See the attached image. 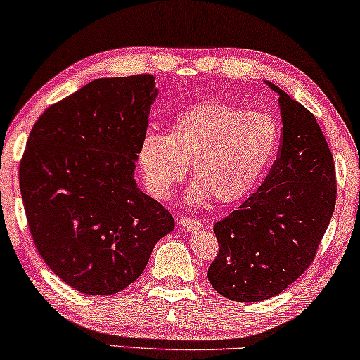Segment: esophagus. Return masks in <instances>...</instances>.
<instances>
[{
  "mask_svg": "<svg viewBox=\"0 0 360 360\" xmlns=\"http://www.w3.org/2000/svg\"><path fill=\"white\" fill-rule=\"evenodd\" d=\"M180 226L181 229L184 231H188V233H191V231H196L201 228V223L198 219L195 218H188V216H184V218L180 219Z\"/></svg>",
  "mask_w": 360,
  "mask_h": 360,
  "instance_id": "1",
  "label": "esophagus"
}]
</instances>
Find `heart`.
Returning a JSON list of instances; mask_svg holds the SVG:
<instances>
[{"label": "heart", "instance_id": "heart-1", "mask_svg": "<svg viewBox=\"0 0 360 360\" xmlns=\"http://www.w3.org/2000/svg\"><path fill=\"white\" fill-rule=\"evenodd\" d=\"M278 141V124L267 112L208 101L181 111L167 136L146 134L137 162L155 198H167L191 165L196 181L186 193L190 203L203 205L210 198L234 203L257 185Z\"/></svg>", "mask_w": 360, "mask_h": 360}]
</instances>
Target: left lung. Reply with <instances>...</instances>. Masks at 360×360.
I'll return each instance as SVG.
<instances>
[{"instance_id":"1","label":"left lung","mask_w":360,"mask_h":360,"mask_svg":"<svg viewBox=\"0 0 360 360\" xmlns=\"http://www.w3.org/2000/svg\"><path fill=\"white\" fill-rule=\"evenodd\" d=\"M265 83L278 93V157L259 190L214 223L219 252L208 280L233 302H262L293 283L311 265L336 206L333 154L316 117Z\"/></svg>"}]
</instances>
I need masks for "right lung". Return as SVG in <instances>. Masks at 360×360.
<instances>
[{
  "label": "right lung",
  "instance_id": "right-lung-1",
  "mask_svg": "<svg viewBox=\"0 0 360 360\" xmlns=\"http://www.w3.org/2000/svg\"><path fill=\"white\" fill-rule=\"evenodd\" d=\"M154 75L98 78L42 112L19 164L29 231L53 274L85 295H115L175 228L137 188L134 169L157 98Z\"/></svg>",
  "mask_w": 360,
  "mask_h": 360
}]
</instances>
